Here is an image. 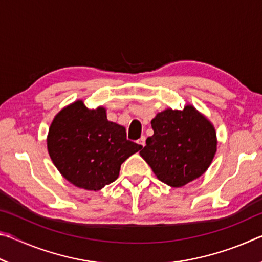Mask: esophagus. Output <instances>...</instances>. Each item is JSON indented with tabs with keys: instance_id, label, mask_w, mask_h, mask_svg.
Segmentation results:
<instances>
[{
	"instance_id": "esophagus-1",
	"label": "esophagus",
	"mask_w": 262,
	"mask_h": 262,
	"mask_svg": "<svg viewBox=\"0 0 262 262\" xmlns=\"http://www.w3.org/2000/svg\"><path fill=\"white\" fill-rule=\"evenodd\" d=\"M137 143H139V144L141 145V147H144V145H145V137L142 136L141 139L137 140Z\"/></svg>"
}]
</instances>
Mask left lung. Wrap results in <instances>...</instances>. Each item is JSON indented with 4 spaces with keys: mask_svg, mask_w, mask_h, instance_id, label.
Segmentation results:
<instances>
[{
    "mask_svg": "<svg viewBox=\"0 0 262 262\" xmlns=\"http://www.w3.org/2000/svg\"><path fill=\"white\" fill-rule=\"evenodd\" d=\"M154 135L140 155L157 178L171 187H181L201 177L217 149L212 123L193 105L166 108L151 120Z\"/></svg>",
    "mask_w": 262,
    "mask_h": 262,
    "instance_id": "left-lung-1",
    "label": "left lung"
}]
</instances>
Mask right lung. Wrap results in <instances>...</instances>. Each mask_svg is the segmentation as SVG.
<instances>
[{
	"label": "right lung",
	"mask_w": 262,
	"mask_h": 262,
	"mask_svg": "<svg viewBox=\"0 0 262 262\" xmlns=\"http://www.w3.org/2000/svg\"><path fill=\"white\" fill-rule=\"evenodd\" d=\"M142 147L126 139L125 127L108 121L106 108L76 100L51 123L47 149L64 179L78 188L99 190L117 180L121 164Z\"/></svg>",
	"instance_id": "add662e5"
}]
</instances>
